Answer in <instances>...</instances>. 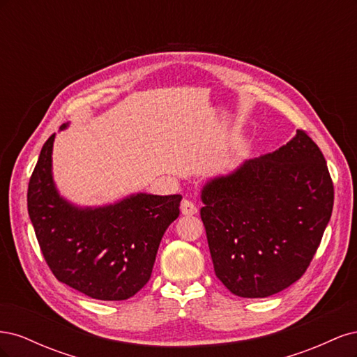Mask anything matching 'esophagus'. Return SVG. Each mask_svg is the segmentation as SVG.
I'll return each instance as SVG.
<instances>
[{
	"instance_id": "34e87169",
	"label": "esophagus",
	"mask_w": 357,
	"mask_h": 357,
	"mask_svg": "<svg viewBox=\"0 0 357 357\" xmlns=\"http://www.w3.org/2000/svg\"><path fill=\"white\" fill-rule=\"evenodd\" d=\"M181 213L185 214V215H193V214L198 213V207L192 201L183 199V202H181Z\"/></svg>"
}]
</instances>
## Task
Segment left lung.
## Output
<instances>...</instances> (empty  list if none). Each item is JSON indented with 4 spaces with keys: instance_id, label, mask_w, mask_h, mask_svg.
Segmentation results:
<instances>
[{
    "instance_id": "8db88e82",
    "label": "left lung",
    "mask_w": 357,
    "mask_h": 357,
    "mask_svg": "<svg viewBox=\"0 0 357 357\" xmlns=\"http://www.w3.org/2000/svg\"><path fill=\"white\" fill-rule=\"evenodd\" d=\"M201 219L214 273L241 298H266L307 271L329 223L333 185L317 144L298 129L271 153L205 183Z\"/></svg>"
}]
</instances>
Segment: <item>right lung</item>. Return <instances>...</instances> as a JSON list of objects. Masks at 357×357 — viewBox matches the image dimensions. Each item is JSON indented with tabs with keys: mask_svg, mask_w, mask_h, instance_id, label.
<instances>
[{
	"mask_svg": "<svg viewBox=\"0 0 357 357\" xmlns=\"http://www.w3.org/2000/svg\"><path fill=\"white\" fill-rule=\"evenodd\" d=\"M55 137L43 146L28 185V213L41 253L61 283L84 295L131 298L152 275L162 236L180 214L181 195L139 192L100 207L75 205L61 197L53 180Z\"/></svg>",
	"mask_w": 357,
	"mask_h": 357,
	"instance_id": "add662e5",
	"label": "right lung"
}]
</instances>
